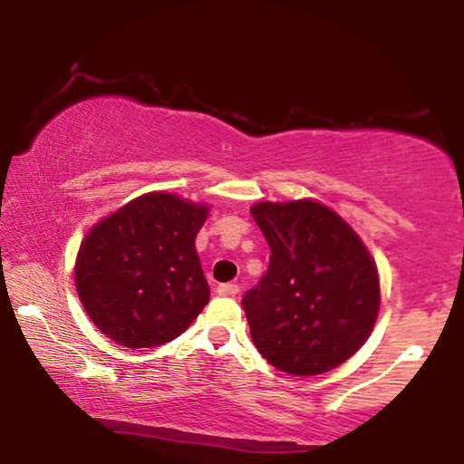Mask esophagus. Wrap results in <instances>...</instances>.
<instances>
[{"label": "esophagus", "instance_id": "esophagus-1", "mask_svg": "<svg viewBox=\"0 0 464 464\" xmlns=\"http://www.w3.org/2000/svg\"><path fill=\"white\" fill-rule=\"evenodd\" d=\"M240 291V287L237 283H221L218 287V294L219 295H226V297H234Z\"/></svg>", "mask_w": 464, "mask_h": 464}]
</instances>
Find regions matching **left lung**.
Returning a JSON list of instances; mask_svg holds the SVG:
<instances>
[{
    "instance_id": "left-lung-1",
    "label": "left lung",
    "mask_w": 464,
    "mask_h": 464,
    "mask_svg": "<svg viewBox=\"0 0 464 464\" xmlns=\"http://www.w3.org/2000/svg\"><path fill=\"white\" fill-rule=\"evenodd\" d=\"M251 215L270 246L268 270L243 295L253 344L291 376L334 370L365 344L376 323V264L319 202H259Z\"/></svg>"
}]
</instances>
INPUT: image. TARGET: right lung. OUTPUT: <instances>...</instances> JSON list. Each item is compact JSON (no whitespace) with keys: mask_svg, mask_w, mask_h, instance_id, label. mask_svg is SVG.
Segmentation results:
<instances>
[{"mask_svg":"<svg viewBox=\"0 0 464 464\" xmlns=\"http://www.w3.org/2000/svg\"><path fill=\"white\" fill-rule=\"evenodd\" d=\"M205 205L167 192L139 196L91 230L75 287L94 325L126 348L167 344L208 302L194 238Z\"/></svg>","mask_w":464,"mask_h":464,"instance_id":"obj_1","label":"right lung"}]
</instances>
